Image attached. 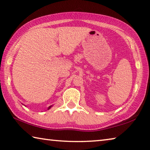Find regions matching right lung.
Returning <instances> with one entry per match:
<instances>
[{"label": "right lung", "instance_id": "1", "mask_svg": "<svg viewBox=\"0 0 150 150\" xmlns=\"http://www.w3.org/2000/svg\"><path fill=\"white\" fill-rule=\"evenodd\" d=\"M52 106H53V105H51V106H49V107H48V108H47V110H49V109H50L51 108H52Z\"/></svg>", "mask_w": 150, "mask_h": 150}]
</instances>
